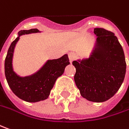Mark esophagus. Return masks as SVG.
Instances as JSON below:
<instances>
[{"label":"esophagus","mask_w":129,"mask_h":129,"mask_svg":"<svg viewBox=\"0 0 129 129\" xmlns=\"http://www.w3.org/2000/svg\"><path fill=\"white\" fill-rule=\"evenodd\" d=\"M68 58H69L70 62H71V63H72V61L74 60V58H75L74 57V55H73V53H69V54H68Z\"/></svg>","instance_id":"1"}]
</instances>
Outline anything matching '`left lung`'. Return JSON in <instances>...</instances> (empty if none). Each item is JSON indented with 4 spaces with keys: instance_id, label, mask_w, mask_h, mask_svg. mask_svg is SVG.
I'll list each match as a JSON object with an SVG mask.
<instances>
[{
    "instance_id": "1",
    "label": "left lung",
    "mask_w": 129,
    "mask_h": 129,
    "mask_svg": "<svg viewBox=\"0 0 129 129\" xmlns=\"http://www.w3.org/2000/svg\"><path fill=\"white\" fill-rule=\"evenodd\" d=\"M98 37L88 58L73 61L74 80L81 96L94 102L113 97L123 83L126 63L122 46L114 34L104 28H94Z\"/></svg>"
}]
</instances>
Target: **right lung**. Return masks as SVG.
<instances>
[{"label":"right lung","instance_id":"add662e5","mask_svg":"<svg viewBox=\"0 0 129 129\" xmlns=\"http://www.w3.org/2000/svg\"><path fill=\"white\" fill-rule=\"evenodd\" d=\"M40 32L37 29L21 30L18 37L11 43L5 60V74L8 84L17 97L29 102L44 100L49 96L55 82L63 73L66 66L70 64L67 54L58 59L48 60L39 71L26 77L17 76L13 71V61L14 49L22 35Z\"/></svg>","mask_w":129,"mask_h":129}]
</instances>
